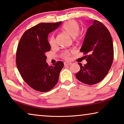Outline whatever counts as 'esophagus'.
I'll use <instances>...</instances> for the list:
<instances>
[{
  "label": "esophagus",
  "mask_w": 124,
  "mask_h": 124,
  "mask_svg": "<svg viewBox=\"0 0 124 124\" xmlns=\"http://www.w3.org/2000/svg\"><path fill=\"white\" fill-rule=\"evenodd\" d=\"M71 64V62H64V65H70Z\"/></svg>",
  "instance_id": "1"
}]
</instances>
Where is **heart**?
<instances>
[{
	"mask_svg": "<svg viewBox=\"0 0 124 124\" xmlns=\"http://www.w3.org/2000/svg\"><path fill=\"white\" fill-rule=\"evenodd\" d=\"M62 31L66 33L70 36L74 37L78 36V34L79 32L80 26L79 23L75 21H70L64 23L62 27ZM49 44L51 46H53L55 44V37L54 36H51L49 39ZM70 56V51L66 50L62 54V56L65 59H68Z\"/></svg>",
	"mask_w": 124,
	"mask_h": 124,
	"instance_id": "heart-1",
	"label": "heart"
}]
</instances>
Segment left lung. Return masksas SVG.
<instances>
[{
	"label": "left lung",
	"mask_w": 124,
	"mask_h": 124,
	"mask_svg": "<svg viewBox=\"0 0 124 124\" xmlns=\"http://www.w3.org/2000/svg\"><path fill=\"white\" fill-rule=\"evenodd\" d=\"M80 52L85 54L87 63L80 67L75 77L82 83L92 85L107 74L114 60L112 39L108 29L100 21L94 20L88 28Z\"/></svg>",
	"instance_id": "left-lung-1"
}]
</instances>
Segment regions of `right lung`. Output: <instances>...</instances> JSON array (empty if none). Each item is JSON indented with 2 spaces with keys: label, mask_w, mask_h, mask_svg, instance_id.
Instances as JSON below:
<instances>
[{
  "label": "right lung",
  "mask_w": 124,
  "mask_h": 124,
  "mask_svg": "<svg viewBox=\"0 0 124 124\" xmlns=\"http://www.w3.org/2000/svg\"><path fill=\"white\" fill-rule=\"evenodd\" d=\"M62 23H39L27 30L19 42L16 53L17 68L25 82L37 91L45 92L53 88L64 66L61 61L49 66L45 55L51 49L48 34Z\"/></svg>",
  "instance_id": "1"
}]
</instances>
